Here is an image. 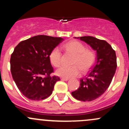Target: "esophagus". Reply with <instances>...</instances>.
<instances>
[{"label":"esophagus","mask_w":129,"mask_h":129,"mask_svg":"<svg viewBox=\"0 0 129 129\" xmlns=\"http://www.w3.org/2000/svg\"><path fill=\"white\" fill-rule=\"evenodd\" d=\"M60 79L62 80H63V81H67V80H69V79H67V78H64V77H61Z\"/></svg>","instance_id":"34e87169"}]
</instances>
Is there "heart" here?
I'll list each match as a JSON object with an SVG mask.
<instances>
[{"mask_svg":"<svg viewBox=\"0 0 129 129\" xmlns=\"http://www.w3.org/2000/svg\"><path fill=\"white\" fill-rule=\"evenodd\" d=\"M63 48L67 52L74 54L72 66H62L56 71L58 76L65 78H71L78 76L80 69L86 72L93 66L95 61V54L92 50L86 49L85 45L80 42L73 40L63 45ZM49 59L55 67H59L62 63V52L58 47L54 48L49 54Z\"/></svg>","mask_w":129,"mask_h":129,"instance_id":"1","label":"heart"}]
</instances>
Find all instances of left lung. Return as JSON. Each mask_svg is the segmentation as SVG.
<instances>
[{"instance_id":"left-lung-1","label":"left lung","mask_w":129,"mask_h":129,"mask_svg":"<svg viewBox=\"0 0 129 129\" xmlns=\"http://www.w3.org/2000/svg\"><path fill=\"white\" fill-rule=\"evenodd\" d=\"M97 52L96 62L89 74L80 80V87L72 92L73 97L81 101H92L102 95L111 83L117 69L115 52L105 40L91 36L77 37Z\"/></svg>"}]
</instances>
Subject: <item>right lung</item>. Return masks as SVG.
Instances as JSON below:
<instances>
[{
    "instance_id": "add662e5",
    "label": "right lung",
    "mask_w": 129,
    "mask_h": 129,
    "mask_svg": "<svg viewBox=\"0 0 129 129\" xmlns=\"http://www.w3.org/2000/svg\"><path fill=\"white\" fill-rule=\"evenodd\" d=\"M63 40L40 35L23 40L15 47L10 57V71L17 87L25 97L40 101L52 94L60 78L50 75L54 69L49 54Z\"/></svg>"
}]
</instances>
